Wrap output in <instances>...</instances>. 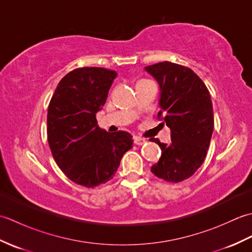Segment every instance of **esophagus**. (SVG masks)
<instances>
[{"label":"esophagus","instance_id":"esophagus-1","mask_svg":"<svg viewBox=\"0 0 252 252\" xmlns=\"http://www.w3.org/2000/svg\"><path fill=\"white\" fill-rule=\"evenodd\" d=\"M133 138H134V144H135V145L141 146V145H143V144L146 143V141L144 140V138H141V137H138V136H134Z\"/></svg>","mask_w":252,"mask_h":252}]
</instances>
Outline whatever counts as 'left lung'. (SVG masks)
Listing matches in <instances>:
<instances>
[{
    "label": "left lung",
    "instance_id": "8db88e82",
    "mask_svg": "<svg viewBox=\"0 0 252 252\" xmlns=\"http://www.w3.org/2000/svg\"><path fill=\"white\" fill-rule=\"evenodd\" d=\"M145 70L159 83L158 119L171 130L170 145L152 138L161 148L152 172L165 182L179 183L190 178L207 156L215 125L211 96L189 67L163 62Z\"/></svg>",
    "mask_w": 252,
    "mask_h": 252
}]
</instances>
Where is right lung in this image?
<instances>
[{
    "label": "right lung",
    "instance_id": "right-lung-1",
    "mask_svg": "<svg viewBox=\"0 0 252 252\" xmlns=\"http://www.w3.org/2000/svg\"><path fill=\"white\" fill-rule=\"evenodd\" d=\"M117 72L100 67L77 68L63 77L47 110V141L53 158L69 180L93 189L114 178L132 148L130 133H109L97 126Z\"/></svg>",
    "mask_w": 252,
    "mask_h": 252
}]
</instances>
